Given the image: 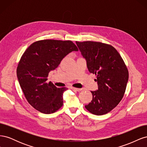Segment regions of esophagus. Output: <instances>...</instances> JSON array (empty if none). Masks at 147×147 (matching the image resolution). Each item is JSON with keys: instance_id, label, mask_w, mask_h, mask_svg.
Listing matches in <instances>:
<instances>
[{"instance_id": "1", "label": "esophagus", "mask_w": 147, "mask_h": 147, "mask_svg": "<svg viewBox=\"0 0 147 147\" xmlns=\"http://www.w3.org/2000/svg\"><path fill=\"white\" fill-rule=\"evenodd\" d=\"M70 89H72L74 91H80L82 90V89L80 88H74V87H71Z\"/></svg>"}]
</instances>
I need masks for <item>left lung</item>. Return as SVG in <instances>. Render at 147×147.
Returning <instances> with one entry per match:
<instances>
[{"mask_svg":"<svg viewBox=\"0 0 147 147\" xmlns=\"http://www.w3.org/2000/svg\"><path fill=\"white\" fill-rule=\"evenodd\" d=\"M76 44L98 84V90L91 91L92 100L84 107L94 115H105L123 99L129 78L127 67L116 49L109 44L92 41Z\"/></svg>","mask_w":147,"mask_h":147,"instance_id":"left-lung-1","label":"left lung"}]
</instances>
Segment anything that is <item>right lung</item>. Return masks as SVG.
Listing matches in <instances>:
<instances>
[{
    "label": "right lung",
    "mask_w": 147,
    "mask_h": 147,
    "mask_svg": "<svg viewBox=\"0 0 147 147\" xmlns=\"http://www.w3.org/2000/svg\"><path fill=\"white\" fill-rule=\"evenodd\" d=\"M73 51L78 49L72 41L47 39L32 43L22 55L18 80L29 104L41 113H55L63 105V95L67 88H57L47 80L49 72Z\"/></svg>",
    "instance_id": "1"
}]
</instances>
